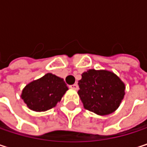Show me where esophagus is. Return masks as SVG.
Wrapping results in <instances>:
<instances>
[{"instance_id":"obj_1","label":"esophagus","mask_w":147,"mask_h":147,"mask_svg":"<svg viewBox=\"0 0 147 147\" xmlns=\"http://www.w3.org/2000/svg\"><path fill=\"white\" fill-rule=\"evenodd\" d=\"M70 88L74 89V90H77V89H78V85H77V83H75L73 85H71V86H70Z\"/></svg>"}]
</instances>
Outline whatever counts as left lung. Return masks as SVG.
I'll return each mask as SVG.
<instances>
[{
  "label": "left lung",
  "instance_id": "8db88e82",
  "mask_svg": "<svg viewBox=\"0 0 147 147\" xmlns=\"http://www.w3.org/2000/svg\"><path fill=\"white\" fill-rule=\"evenodd\" d=\"M77 92L85 109L100 116L114 112L125 94V84L115 73L90 69L82 74Z\"/></svg>",
  "mask_w": 147,
  "mask_h": 147
}]
</instances>
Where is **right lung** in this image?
Wrapping results in <instances>:
<instances>
[{
	"instance_id": "right-lung-1",
	"label": "right lung",
	"mask_w": 147,
	"mask_h": 147,
	"mask_svg": "<svg viewBox=\"0 0 147 147\" xmlns=\"http://www.w3.org/2000/svg\"><path fill=\"white\" fill-rule=\"evenodd\" d=\"M67 90L63 78L47 73L28 83L22 90L21 98L28 108L41 112L56 106Z\"/></svg>"
}]
</instances>
